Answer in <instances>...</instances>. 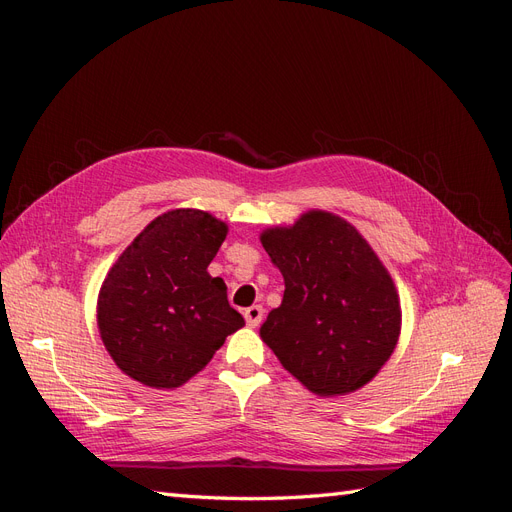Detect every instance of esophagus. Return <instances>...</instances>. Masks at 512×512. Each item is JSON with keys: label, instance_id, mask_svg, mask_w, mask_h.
I'll use <instances>...</instances> for the list:
<instances>
[{"label": "esophagus", "instance_id": "1", "mask_svg": "<svg viewBox=\"0 0 512 512\" xmlns=\"http://www.w3.org/2000/svg\"><path fill=\"white\" fill-rule=\"evenodd\" d=\"M243 316H245V322H247V327H252V329H256L258 324L262 322V316H265V309H262L260 305H252V307H247L245 312H243Z\"/></svg>", "mask_w": 512, "mask_h": 512}]
</instances>
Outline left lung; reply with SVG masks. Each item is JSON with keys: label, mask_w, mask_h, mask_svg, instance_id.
I'll use <instances>...</instances> for the list:
<instances>
[{"label": "left lung", "mask_w": 512, "mask_h": 512, "mask_svg": "<svg viewBox=\"0 0 512 512\" xmlns=\"http://www.w3.org/2000/svg\"><path fill=\"white\" fill-rule=\"evenodd\" d=\"M284 275V299L260 337L280 363L320 397L346 395L393 354L401 309L395 284L359 230L327 211L262 232Z\"/></svg>", "instance_id": "left-lung-1"}]
</instances>
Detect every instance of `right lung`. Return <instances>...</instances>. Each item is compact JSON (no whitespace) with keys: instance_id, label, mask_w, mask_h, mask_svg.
I'll return each mask as SVG.
<instances>
[{"instance_id":"1","label":"right lung","mask_w":512,"mask_h":512,"mask_svg":"<svg viewBox=\"0 0 512 512\" xmlns=\"http://www.w3.org/2000/svg\"><path fill=\"white\" fill-rule=\"evenodd\" d=\"M226 230L207 211H168L108 271L98 297V329L130 378L175 389L245 324L228 303L222 277L207 273Z\"/></svg>"}]
</instances>
